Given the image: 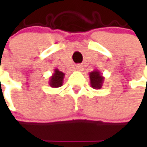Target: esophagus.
<instances>
[{
    "label": "esophagus",
    "mask_w": 147,
    "mask_h": 147,
    "mask_svg": "<svg viewBox=\"0 0 147 147\" xmlns=\"http://www.w3.org/2000/svg\"><path fill=\"white\" fill-rule=\"evenodd\" d=\"M77 69L79 70V69H80V66H78V67H77Z\"/></svg>",
    "instance_id": "esophagus-1"
}]
</instances>
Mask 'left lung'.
Segmentation results:
<instances>
[{
    "mask_svg": "<svg viewBox=\"0 0 147 147\" xmlns=\"http://www.w3.org/2000/svg\"><path fill=\"white\" fill-rule=\"evenodd\" d=\"M90 84L94 89H100L102 88L105 78L102 76L100 72L98 69H95L89 74Z\"/></svg>",
    "mask_w": 147,
    "mask_h": 147,
    "instance_id": "8db88e82",
    "label": "left lung"
}]
</instances>
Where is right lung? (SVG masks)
Here are the masks:
<instances>
[{
  "instance_id": "1",
  "label": "right lung",
  "mask_w": 147,
  "mask_h": 147,
  "mask_svg": "<svg viewBox=\"0 0 147 147\" xmlns=\"http://www.w3.org/2000/svg\"><path fill=\"white\" fill-rule=\"evenodd\" d=\"M64 78H65V74L63 72L59 71L58 69H55L53 74L49 78L50 86L54 88L61 87L63 84Z\"/></svg>"
}]
</instances>
